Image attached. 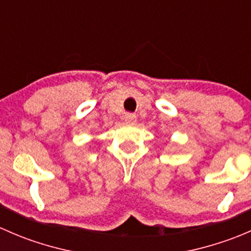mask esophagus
<instances>
[{
  "instance_id": "1",
  "label": "esophagus",
  "mask_w": 251,
  "mask_h": 251,
  "mask_svg": "<svg viewBox=\"0 0 251 251\" xmlns=\"http://www.w3.org/2000/svg\"><path fill=\"white\" fill-rule=\"evenodd\" d=\"M125 121L128 124H133L136 121V115L132 113H126L125 114Z\"/></svg>"
}]
</instances>
